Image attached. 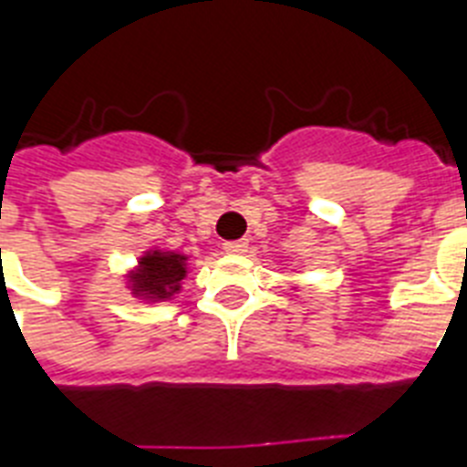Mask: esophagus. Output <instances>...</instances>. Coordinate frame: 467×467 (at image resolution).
<instances>
[{"mask_svg": "<svg viewBox=\"0 0 467 467\" xmlns=\"http://www.w3.org/2000/svg\"><path fill=\"white\" fill-rule=\"evenodd\" d=\"M227 254H244L247 252V242L244 240H237V242H225V247H223Z\"/></svg>", "mask_w": 467, "mask_h": 467, "instance_id": "esophagus-1", "label": "esophagus"}]
</instances>
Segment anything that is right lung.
Here are the masks:
<instances>
[{
  "instance_id": "1",
  "label": "right lung",
  "mask_w": 467,
  "mask_h": 467,
  "mask_svg": "<svg viewBox=\"0 0 467 467\" xmlns=\"http://www.w3.org/2000/svg\"><path fill=\"white\" fill-rule=\"evenodd\" d=\"M189 276V254L164 247H150L142 252L133 269L126 271V288L140 303H164L182 293V284Z\"/></svg>"
}]
</instances>
